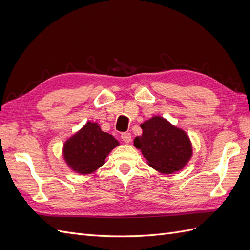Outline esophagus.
Masks as SVG:
<instances>
[{"label":"esophagus","instance_id":"1","mask_svg":"<svg viewBox=\"0 0 250 250\" xmlns=\"http://www.w3.org/2000/svg\"><path fill=\"white\" fill-rule=\"evenodd\" d=\"M121 139H122V141L124 143H126V144L130 143V141H131V134L129 132H124V133H122V135H121Z\"/></svg>","mask_w":250,"mask_h":250}]
</instances>
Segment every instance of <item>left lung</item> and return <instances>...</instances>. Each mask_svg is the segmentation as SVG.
Listing matches in <instances>:
<instances>
[{
  "label": "left lung",
  "mask_w": 250,
  "mask_h": 250,
  "mask_svg": "<svg viewBox=\"0 0 250 250\" xmlns=\"http://www.w3.org/2000/svg\"><path fill=\"white\" fill-rule=\"evenodd\" d=\"M143 133L133 141L147 164L154 170L172 174L186 167L193 155L192 143L186 131L161 116L141 124Z\"/></svg>",
  "instance_id": "8db88e82"
}]
</instances>
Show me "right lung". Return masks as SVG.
I'll return each mask as SVG.
<instances>
[{
	"label": "right lung",
	"instance_id": "1",
	"mask_svg": "<svg viewBox=\"0 0 250 250\" xmlns=\"http://www.w3.org/2000/svg\"><path fill=\"white\" fill-rule=\"evenodd\" d=\"M119 142L101 130L99 124L88 122L63 144L62 155L67 167L80 175H86L105 164Z\"/></svg>",
	"mask_w": 250,
	"mask_h": 250
}]
</instances>
